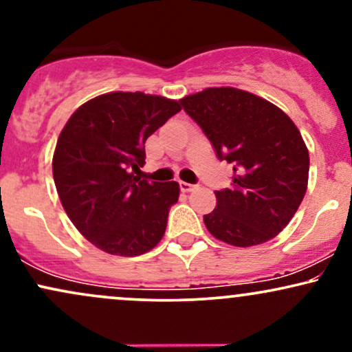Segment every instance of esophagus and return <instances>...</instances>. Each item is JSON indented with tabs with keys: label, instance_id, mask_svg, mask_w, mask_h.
Returning <instances> with one entry per match:
<instances>
[{
	"label": "esophagus",
	"instance_id": "34e87169",
	"mask_svg": "<svg viewBox=\"0 0 352 352\" xmlns=\"http://www.w3.org/2000/svg\"><path fill=\"white\" fill-rule=\"evenodd\" d=\"M180 190L182 192H192V190H195L197 188V185H193V184H188V182H180Z\"/></svg>",
	"mask_w": 352,
	"mask_h": 352
}]
</instances>
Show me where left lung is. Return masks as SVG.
I'll use <instances>...</instances> for the list:
<instances>
[{
	"label": "left lung",
	"instance_id": "1",
	"mask_svg": "<svg viewBox=\"0 0 352 352\" xmlns=\"http://www.w3.org/2000/svg\"><path fill=\"white\" fill-rule=\"evenodd\" d=\"M217 157L233 165L232 187L217 190L205 227L233 246H253L289 223L308 187L309 153L281 109L233 87H210L180 100Z\"/></svg>",
	"mask_w": 352,
	"mask_h": 352
}]
</instances>
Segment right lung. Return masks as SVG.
Returning <instances> with one entry per match:
<instances>
[{"label": "right lung", "instance_id": "add662e5", "mask_svg": "<svg viewBox=\"0 0 352 352\" xmlns=\"http://www.w3.org/2000/svg\"><path fill=\"white\" fill-rule=\"evenodd\" d=\"M180 111L177 100L142 92H111L80 106L60 132L52 175L74 227L106 253L142 254L162 240L177 182L135 173L145 140Z\"/></svg>", "mask_w": 352, "mask_h": 352}]
</instances>
